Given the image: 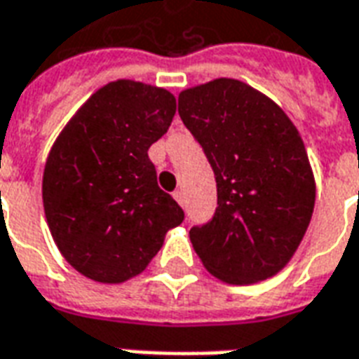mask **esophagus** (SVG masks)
Masks as SVG:
<instances>
[{
  "instance_id": "34e87169",
  "label": "esophagus",
  "mask_w": 359,
  "mask_h": 359,
  "mask_svg": "<svg viewBox=\"0 0 359 359\" xmlns=\"http://www.w3.org/2000/svg\"><path fill=\"white\" fill-rule=\"evenodd\" d=\"M172 198H175L180 205H184V192H182V190H175V192H172Z\"/></svg>"
}]
</instances>
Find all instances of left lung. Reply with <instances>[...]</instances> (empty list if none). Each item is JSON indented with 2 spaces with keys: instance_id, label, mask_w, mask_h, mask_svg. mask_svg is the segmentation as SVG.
I'll use <instances>...</instances> for the list:
<instances>
[{
  "instance_id": "obj_1",
  "label": "left lung",
  "mask_w": 359,
  "mask_h": 359,
  "mask_svg": "<svg viewBox=\"0 0 359 359\" xmlns=\"http://www.w3.org/2000/svg\"><path fill=\"white\" fill-rule=\"evenodd\" d=\"M179 115L217 182L213 217L190 229L196 254L229 285L273 277L300 246L316 203L296 126L267 95L234 79L180 92Z\"/></svg>"
}]
</instances>
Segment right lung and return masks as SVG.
<instances>
[{"label": "right lung", "instance_id": "1", "mask_svg": "<svg viewBox=\"0 0 359 359\" xmlns=\"http://www.w3.org/2000/svg\"><path fill=\"white\" fill-rule=\"evenodd\" d=\"M177 111L171 92L134 81L105 84L51 148L42 198L51 236L74 269L125 283L148 267L184 211L157 187L149 146Z\"/></svg>", "mask_w": 359, "mask_h": 359}]
</instances>
